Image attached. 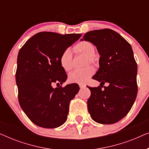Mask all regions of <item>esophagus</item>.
<instances>
[{
    "label": "esophagus",
    "mask_w": 149,
    "mask_h": 149,
    "mask_svg": "<svg viewBox=\"0 0 149 149\" xmlns=\"http://www.w3.org/2000/svg\"><path fill=\"white\" fill-rule=\"evenodd\" d=\"M79 85L80 87V88H83V87H85V84H84V83H79Z\"/></svg>",
    "instance_id": "34e87169"
}]
</instances>
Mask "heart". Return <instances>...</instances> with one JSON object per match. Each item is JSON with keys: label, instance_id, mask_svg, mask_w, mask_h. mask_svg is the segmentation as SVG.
<instances>
[{"label": "heart", "instance_id": "b5f03b06", "mask_svg": "<svg viewBox=\"0 0 149 149\" xmlns=\"http://www.w3.org/2000/svg\"><path fill=\"white\" fill-rule=\"evenodd\" d=\"M75 54H83L87 56L85 60V65L92 64L96 66L98 58L95 55V47L94 45L87 40H82L75 45L73 47ZM60 64L62 68L66 71H69L73 66V57L70 51L66 49L63 52L60 58ZM94 73L92 66H87L83 68H77L72 71L68 75V80L71 83H84Z\"/></svg>", "mask_w": 149, "mask_h": 149}]
</instances>
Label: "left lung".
<instances>
[{"mask_svg":"<svg viewBox=\"0 0 149 149\" xmlns=\"http://www.w3.org/2000/svg\"><path fill=\"white\" fill-rule=\"evenodd\" d=\"M83 39L96 46L100 55V68L92 77L100 85L88 87L89 113L98 123H117L131 110L138 93L137 63L132 47L117 32L107 28L87 32ZM105 83L107 87L103 86Z\"/></svg>","mask_w":149,"mask_h":149,"instance_id":"1","label":"left lung"}]
</instances>
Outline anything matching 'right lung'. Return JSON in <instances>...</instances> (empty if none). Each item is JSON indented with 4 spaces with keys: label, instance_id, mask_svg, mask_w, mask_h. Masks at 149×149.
Returning a JSON list of instances; mask_svg holds the SVG:
<instances>
[{
    "label": "right lung",
    "instance_id": "right-lung-1",
    "mask_svg": "<svg viewBox=\"0 0 149 149\" xmlns=\"http://www.w3.org/2000/svg\"><path fill=\"white\" fill-rule=\"evenodd\" d=\"M81 34H60L40 32L20 49L15 72L21 108L35 125L56 128L67 119L70 102L79 90V85H62L67 74L60 64L63 52L79 40Z\"/></svg>",
    "mask_w": 149,
    "mask_h": 149
}]
</instances>
